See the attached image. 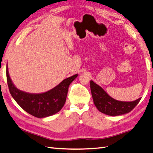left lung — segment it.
<instances>
[{"label": "left lung", "mask_w": 153, "mask_h": 153, "mask_svg": "<svg viewBox=\"0 0 153 153\" xmlns=\"http://www.w3.org/2000/svg\"><path fill=\"white\" fill-rule=\"evenodd\" d=\"M90 88L94 103L100 112L110 116H118L129 113L140 100L121 101L112 98L104 89L91 80Z\"/></svg>", "instance_id": "left-lung-1"}]
</instances>
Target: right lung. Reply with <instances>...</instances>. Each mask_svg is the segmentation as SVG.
I'll return each mask as SVG.
<instances>
[{"label":"right lung","instance_id":"obj_1","mask_svg":"<svg viewBox=\"0 0 153 153\" xmlns=\"http://www.w3.org/2000/svg\"><path fill=\"white\" fill-rule=\"evenodd\" d=\"M78 75L65 79L55 88L42 94H30L17 89L8 74L7 65V79L12 97L22 108L33 116L44 118L56 114L62 109L66 100L69 85Z\"/></svg>","mask_w":153,"mask_h":153}]
</instances>
